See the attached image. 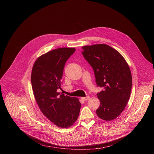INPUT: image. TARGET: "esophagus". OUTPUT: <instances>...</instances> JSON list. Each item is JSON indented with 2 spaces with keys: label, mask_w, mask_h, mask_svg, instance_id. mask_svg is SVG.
Listing matches in <instances>:
<instances>
[{
  "label": "esophagus",
  "mask_w": 154,
  "mask_h": 154,
  "mask_svg": "<svg viewBox=\"0 0 154 154\" xmlns=\"http://www.w3.org/2000/svg\"><path fill=\"white\" fill-rule=\"evenodd\" d=\"M81 99H82L83 101H87V100H88L89 99V97L87 96V97H82Z\"/></svg>",
  "instance_id": "1"
}]
</instances>
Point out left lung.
Listing matches in <instances>:
<instances>
[{
	"mask_svg": "<svg viewBox=\"0 0 154 154\" xmlns=\"http://www.w3.org/2000/svg\"><path fill=\"white\" fill-rule=\"evenodd\" d=\"M82 53L92 67L95 82L103 90L97 94L100 106L96 110L101 119L110 121L124 110L132 89V74L122 54L107 44L82 47Z\"/></svg>",
	"mask_w": 154,
	"mask_h": 154,
	"instance_id": "left-lung-1",
	"label": "left lung"
}]
</instances>
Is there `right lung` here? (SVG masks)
Returning <instances> with one entry per match:
<instances>
[{"label": "right lung", "instance_id": "right-lung-1", "mask_svg": "<svg viewBox=\"0 0 154 154\" xmlns=\"http://www.w3.org/2000/svg\"><path fill=\"white\" fill-rule=\"evenodd\" d=\"M75 48H59L48 51L35 62L31 85L37 103L44 116L59 128L72 126L77 120L81 104L75 97L60 94L63 69Z\"/></svg>", "mask_w": 154, "mask_h": 154}]
</instances>
